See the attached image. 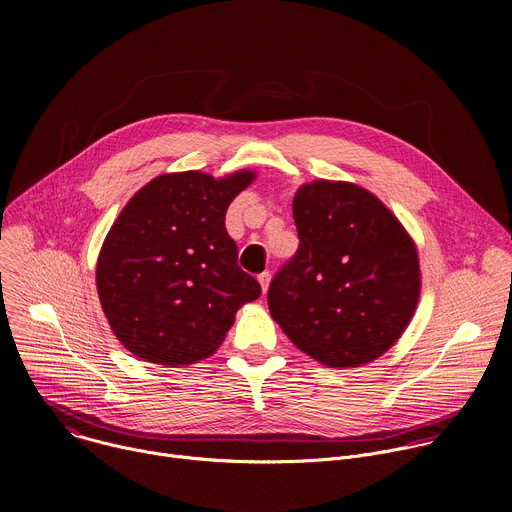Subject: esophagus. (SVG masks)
I'll return each instance as SVG.
<instances>
[{"label": "esophagus", "mask_w": 512, "mask_h": 512, "mask_svg": "<svg viewBox=\"0 0 512 512\" xmlns=\"http://www.w3.org/2000/svg\"><path fill=\"white\" fill-rule=\"evenodd\" d=\"M259 285H261V291L263 294H267V289H269V279H271V275H269V271H263L259 277Z\"/></svg>", "instance_id": "1"}]
</instances>
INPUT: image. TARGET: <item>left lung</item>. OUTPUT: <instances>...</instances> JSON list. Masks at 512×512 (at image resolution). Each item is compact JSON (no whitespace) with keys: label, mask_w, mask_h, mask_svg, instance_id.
Returning <instances> with one entry per match:
<instances>
[{"label":"left lung","mask_w":512,"mask_h":512,"mask_svg":"<svg viewBox=\"0 0 512 512\" xmlns=\"http://www.w3.org/2000/svg\"><path fill=\"white\" fill-rule=\"evenodd\" d=\"M300 247L271 279V318L326 367L373 362L405 332L421 273L413 239L369 190L316 180L294 196Z\"/></svg>","instance_id":"left-lung-1"}]
</instances>
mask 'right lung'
I'll return each mask as SVG.
<instances>
[{"mask_svg":"<svg viewBox=\"0 0 512 512\" xmlns=\"http://www.w3.org/2000/svg\"><path fill=\"white\" fill-rule=\"evenodd\" d=\"M255 180L241 170L162 174L125 204L97 259V291L117 340L164 367L210 356L235 314L261 296L237 263L229 204Z\"/></svg>","mask_w":512,"mask_h":512,"instance_id":"right-lung-1","label":"right lung"}]
</instances>
